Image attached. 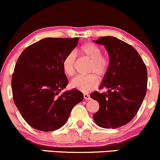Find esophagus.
<instances>
[{
    "instance_id": "esophagus-1",
    "label": "esophagus",
    "mask_w": 160,
    "mask_h": 160,
    "mask_svg": "<svg viewBox=\"0 0 160 160\" xmlns=\"http://www.w3.org/2000/svg\"><path fill=\"white\" fill-rule=\"evenodd\" d=\"M84 98H85V100H90L91 99V97H90V95H88V94H84Z\"/></svg>"
}]
</instances>
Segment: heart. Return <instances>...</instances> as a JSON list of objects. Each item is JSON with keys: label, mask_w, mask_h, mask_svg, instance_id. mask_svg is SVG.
<instances>
[{"label": "heart", "mask_w": 160, "mask_h": 160, "mask_svg": "<svg viewBox=\"0 0 160 160\" xmlns=\"http://www.w3.org/2000/svg\"><path fill=\"white\" fill-rule=\"evenodd\" d=\"M81 55L91 61L89 73H94L102 78L106 73L108 67V62L104 56L102 55V51L93 43H86L81 47ZM76 56L74 52H71L65 56L62 62L63 71L67 75L72 76L75 74V65ZM98 80L94 75L85 76H77L72 80L71 86L82 92H89L96 88Z\"/></svg>", "instance_id": "heart-1"}]
</instances>
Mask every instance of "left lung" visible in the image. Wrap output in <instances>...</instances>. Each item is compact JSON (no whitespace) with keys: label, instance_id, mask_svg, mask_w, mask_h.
I'll list each match as a JSON object with an SVG mask.
<instances>
[{"label":"left lung","instance_id":"8db88e82","mask_svg":"<svg viewBox=\"0 0 160 160\" xmlns=\"http://www.w3.org/2000/svg\"><path fill=\"white\" fill-rule=\"evenodd\" d=\"M105 46L109 64L99 88L90 97L99 103L93 115L98 126L116 129L129 123L140 108L147 88V70L136 49L115 37L106 36L94 41Z\"/></svg>","mask_w":160,"mask_h":160}]
</instances>
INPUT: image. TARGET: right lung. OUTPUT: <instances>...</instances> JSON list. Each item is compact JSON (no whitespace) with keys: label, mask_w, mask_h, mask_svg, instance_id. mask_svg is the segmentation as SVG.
<instances>
[{"label":"right lung","mask_w":160,"mask_h":160,"mask_svg":"<svg viewBox=\"0 0 160 160\" xmlns=\"http://www.w3.org/2000/svg\"><path fill=\"white\" fill-rule=\"evenodd\" d=\"M78 39H42L28 46L18 59L11 80L13 98L24 119L34 129H59L73 107L83 100L82 92L75 88L60 95L68 84L62 62Z\"/></svg>","instance_id":"right-lung-1"}]
</instances>
